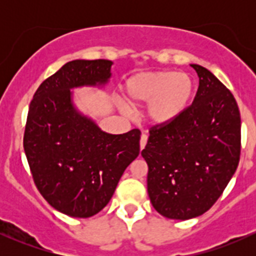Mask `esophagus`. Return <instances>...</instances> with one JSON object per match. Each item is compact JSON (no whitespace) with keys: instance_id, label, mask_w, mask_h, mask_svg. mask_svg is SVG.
<instances>
[{"instance_id":"34e87169","label":"esophagus","mask_w":256,"mask_h":256,"mask_svg":"<svg viewBox=\"0 0 256 256\" xmlns=\"http://www.w3.org/2000/svg\"><path fill=\"white\" fill-rule=\"evenodd\" d=\"M147 144V135H141V138H140V148L144 150V146H146Z\"/></svg>"}]
</instances>
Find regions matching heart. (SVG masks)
<instances>
[{
  "label": "heart",
  "mask_w": 256,
  "mask_h": 256,
  "mask_svg": "<svg viewBox=\"0 0 256 256\" xmlns=\"http://www.w3.org/2000/svg\"><path fill=\"white\" fill-rule=\"evenodd\" d=\"M124 92L131 106L147 104L146 118L152 125L164 126L186 112L192 99L193 82L182 72H144L128 78Z\"/></svg>",
  "instance_id": "1"
}]
</instances>
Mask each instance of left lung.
<instances>
[{
	"instance_id": "1",
	"label": "left lung",
	"mask_w": 256,
	"mask_h": 256,
	"mask_svg": "<svg viewBox=\"0 0 256 256\" xmlns=\"http://www.w3.org/2000/svg\"><path fill=\"white\" fill-rule=\"evenodd\" d=\"M200 86L192 105L174 122L150 130L141 154L154 208L170 219L202 216L236 174L240 112L233 94L208 69L190 64Z\"/></svg>"
}]
</instances>
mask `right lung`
Here are the masks:
<instances>
[{
    "label": "right lung",
    "instance_id": "obj_1",
    "mask_svg": "<svg viewBox=\"0 0 256 256\" xmlns=\"http://www.w3.org/2000/svg\"><path fill=\"white\" fill-rule=\"evenodd\" d=\"M112 66L68 62L40 85L28 110L23 147L36 186L52 207L74 218L99 213L140 154V130L105 132L73 102L72 89L105 86Z\"/></svg>",
    "mask_w": 256,
    "mask_h": 256
}]
</instances>
